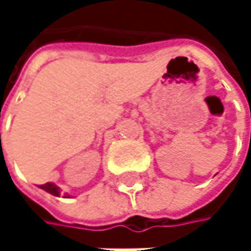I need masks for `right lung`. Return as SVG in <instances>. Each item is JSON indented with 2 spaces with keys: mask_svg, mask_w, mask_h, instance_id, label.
Returning a JSON list of instances; mask_svg holds the SVG:
<instances>
[{
  "mask_svg": "<svg viewBox=\"0 0 251 251\" xmlns=\"http://www.w3.org/2000/svg\"><path fill=\"white\" fill-rule=\"evenodd\" d=\"M40 189L46 190L48 193H50V195H53V196H59V195H61V189H59L56 184H53V183H46V184H42V186H40Z\"/></svg>",
  "mask_w": 251,
  "mask_h": 251,
  "instance_id": "add662e5",
  "label": "right lung"
}]
</instances>
